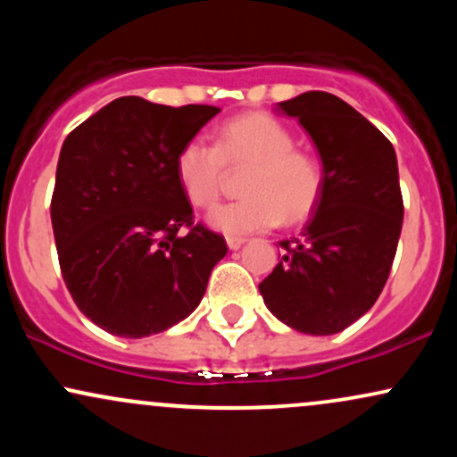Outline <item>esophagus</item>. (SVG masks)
I'll return each mask as SVG.
<instances>
[{
	"label": "esophagus",
	"instance_id": "1",
	"mask_svg": "<svg viewBox=\"0 0 457 457\" xmlns=\"http://www.w3.org/2000/svg\"><path fill=\"white\" fill-rule=\"evenodd\" d=\"M245 245V238H236V236H228V246L232 251H236V249H240V246Z\"/></svg>",
	"mask_w": 457,
	"mask_h": 457
}]
</instances>
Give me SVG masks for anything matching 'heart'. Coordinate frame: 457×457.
<instances>
[{
	"mask_svg": "<svg viewBox=\"0 0 457 457\" xmlns=\"http://www.w3.org/2000/svg\"><path fill=\"white\" fill-rule=\"evenodd\" d=\"M295 144V133L275 115H238L217 129L214 145L202 137L180 145L176 180L193 206L211 208L221 195L225 167L249 165L240 185L245 197L214 208L208 214L212 228L245 236L301 223L322 197L324 171L312 152Z\"/></svg>",
	"mask_w": 457,
	"mask_h": 457,
	"instance_id": "1",
	"label": "heart"
}]
</instances>
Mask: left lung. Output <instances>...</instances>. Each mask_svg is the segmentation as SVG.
<instances>
[{
	"label": "left lung",
	"mask_w": 457,
	"mask_h": 457,
	"mask_svg": "<svg viewBox=\"0 0 457 457\" xmlns=\"http://www.w3.org/2000/svg\"><path fill=\"white\" fill-rule=\"evenodd\" d=\"M320 152L324 188L301 236L260 283L272 316L307 335H333L378 301L402 232L403 202L391 141L342 98L305 92L277 104Z\"/></svg>",
	"instance_id": "1"
}]
</instances>
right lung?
Here are the masks:
<instances>
[{
	"label": "right lung",
	"mask_w": 457,
	"mask_h": 457,
	"mask_svg": "<svg viewBox=\"0 0 457 457\" xmlns=\"http://www.w3.org/2000/svg\"><path fill=\"white\" fill-rule=\"evenodd\" d=\"M221 109L115 98L68 135L51 223L72 301L120 337H148L185 320L228 253L193 223L176 180L178 150Z\"/></svg>",
	"instance_id": "right-lung-1"
}]
</instances>
